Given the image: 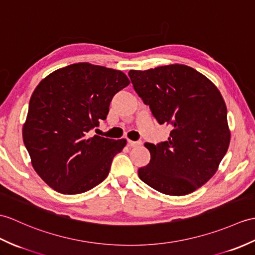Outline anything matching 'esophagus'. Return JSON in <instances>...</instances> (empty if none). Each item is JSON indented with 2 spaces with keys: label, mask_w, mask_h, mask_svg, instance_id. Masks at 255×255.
<instances>
[{
  "label": "esophagus",
  "mask_w": 255,
  "mask_h": 255,
  "mask_svg": "<svg viewBox=\"0 0 255 255\" xmlns=\"http://www.w3.org/2000/svg\"><path fill=\"white\" fill-rule=\"evenodd\" d=\"M142 144L141 141H131V140H128V145L134 147V146H139Z\"/></svg>",
  "instance_id": "34e87169"
}]
</instances>
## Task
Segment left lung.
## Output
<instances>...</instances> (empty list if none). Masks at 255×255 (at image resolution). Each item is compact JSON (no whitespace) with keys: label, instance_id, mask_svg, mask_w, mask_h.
Masks as SVG:
<instances>
[{"label":"left lung","instance_id":"8db88e82","mask_svg":"<svg viewBox=\"0 0 255 255\" xmlns=\"http://www.w3.org/2000/svg\"><path fill=\"white\" fill-rule=\"evenodd\" d=\"M134 91L158 124L170 128L167 141L145 143L150 163L139 178L168 195L197 190L216 173L230 142L227 109L216 86L181 64L128 73Z\"/></svg>","mask_w":255,"mask_h":255}]
</instances>
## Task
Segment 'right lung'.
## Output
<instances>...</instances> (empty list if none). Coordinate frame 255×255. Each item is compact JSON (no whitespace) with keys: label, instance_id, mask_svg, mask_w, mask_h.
<instances>
[{"label":"right lung","instance_id":"right-lung-1","mask_svg":"<svg viewBox=\"0 0 255 255\" xmlns=\"http://www.w3.org/2000/svg\"><path fill=\"white\" fill-rule=\"evenodd\" d=\"M130 84L121 70L77 63L55 70L34 89L22 138L42 180L63 194L86 192L102 182L126 140L100 135L115 94Z\"/></svg>","mask_w":255,"mask_h":255}]
</instances>
